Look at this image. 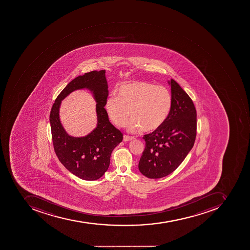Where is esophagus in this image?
I'll return each mask as SVG.
<instances>
[{
	"instance_id": "obj_1",
	"label": "esophagus",
	"mask_w": 250,
	"mask_h": 250,
	"mask_svg": "<svg viewBox=\"0 0 250 250\" xmlns=\"http://www.w3.org/2000/svg\"><path fill=\"white\" fill-rule=\"evenodd\" d=\"M133 139H134L133 137L127 136V135H124V137H123V141H125V142H126V141H131V140Z\"/></svg>"
}]
</instances>
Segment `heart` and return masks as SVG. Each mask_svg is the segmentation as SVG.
Here are the masks:
<instances>
[{
	"mask_svg": "<svg viewBox=\"0 0 250 250\" xmlns=\"http://www.w3.org/2000/svg\"><path fill=\"white\" fill-rule=\"evenodd\" d=\"M171 107L169 90L145 81L122 85L118 97H109L105 105L108 116L118 127H125L131 115L128 129L132 132L139 128L146 132L157 129L169 116Z\"/></svg>",
	"mask_w": 250,
	"mask_h": 250,
	"instance_id": "1",
	"label": "heart"
}]
</instances>
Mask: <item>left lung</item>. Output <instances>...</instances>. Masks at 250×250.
Masks as SVG:
<instances>
[{
    "label": "left lung",
    "mask_w": 250,
    "mask_h": 250,
    "mask_svg": "<svg viewBox=\"0 0 250 250\" xmlns=\"http://www.w3.org/2000/svg\"><path fill=\"white\" fill-rule=\"evenodd\" d=\"M171 87L172 107L165 123L144 137L145 150L138 169L150 179L172 173L192 148L196 137L197 114L192 100L174 80Z\"/></svg>",
    "instance_id": "obj_1"
}]
</instances>
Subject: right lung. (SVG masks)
<instances>
[{
	"label": "right lung",
	"instance_id": "add662e5",
	"mask_svg": "<svg viewBox=\"0 0 250 250\" xmlns=\"http://www.w3.org/2000/svg\"><path fill=\"white\" fill-rule=\"evenodd\" d=\"M89 90L96 104L97 125L85 137H74L62 126L59 110L62 100L72 91ZM109 95L105 70L93 71L71 81L55 100L50 112L51 130L55 153L66 169L80 179L93 181L104 176L111 153L122 142L123 134L109 122L104 106Z\"/></svg>",
	"mask_w": 250,
	"mask_h": 250
}]
</instances>
